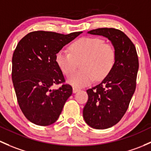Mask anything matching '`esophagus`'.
I'll use <instances>...</instances> for the list:
<instances>
[{
    "label": "esophagus",
    "mask_w": 151,
    "mask_h": 151,
    "mask_svg": "<svg viewBox=\"0 0 151 151\" xmlns=\"http://www.w3.org/2000/svg\"><path fill=\"white\" fill-rule=\"evenodd\" d=\"M79 90H80V89H78L77 88H73V93H77V92L79 91Z\"/></svg>",
    "instance_id": "obj_1"
}]
</instances>
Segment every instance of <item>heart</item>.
<instances>
[{
    "label": "heart",
    "mask_w": 151,
    "mask_h": 151,
    "mask_svg": "<svg viewBox=\"0 0 151 151\" xmlns=\"http://www.w3.org/2000/svg\"><path fill=\"white\" fill-rule=\"evenodd\" d=\"M70 50H59L55 55V61L67 76L75 70L78 62L83 61V70L73 73L68 79L69 83L77 88L90 85L95 79H104L112 70L116 61L114 47L99 37H81L71 44Z\"/></svg>",
    "instance_id": "1"
}]
</instances>
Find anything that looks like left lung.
I'll list each match as a JSON object with an SVG mask.
<instances>
[{"label":"left lung","mask_w":151,"mask_h":151,"mask_svg":"<svg viewBox=\"0 0 151 151\" xmlns=\"http://www.w3.org/2000/svg\"><path fill=\"white\" fill-rule=\"evenodd\" d=\"M88 33L107 37L116 50L113 69L99 85L87 90L88 100L83 109L89 126L104 129L118 123L129 107L136 88L138 56L133 42L121 30L98 28Z\"/></svg>","instance_id":"left-lung-1"}]
</instances>
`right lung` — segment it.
I'll use <instances>...</instances> for the list:
<instances>
[{"mask_svg": "<svg viewBox=\"0 0 151 151\" xmlns=\"http://www.w3.org/2000/svg\"><path fill=\"white\" fill-rule=\"evenodd\" d=\"M82 32L35 31L17 44L12 57V81L22 113L32 123L47 126L56 122L72 94L55 55ZM59 83L63 84L60 88L52 90L53 85Z\"/></svg>", "mask_w": 151, "mask_h": 151, "instance_id": "obj_1", "label": "right lung"}]
</instances>
